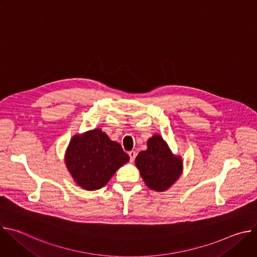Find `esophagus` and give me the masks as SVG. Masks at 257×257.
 I'll return each mask as SVG.
<instances>
[{"label": "esophagus", "mask_w": 257, "mask_h": 257, "mask_svg": "<svg viewBox=\"0 0 257 257\" xmlns=\"http://www.w3.org/2000/svg\"><path fill=\"white\" fill-rule=\"evenodd\" d=\"M128 155H129V157H130V161H131V162H133V161L135 160V158H136V155H137V154H136L134 151H131V152H129V153H128Z\"/></svg>", "instance_id": "1"}]
</instances>
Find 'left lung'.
I'll return each mask as SVG.
<instances>
[{"label": "left lung", "instance_id": "8db88e82", "mask_svg": "<svg viewBox=\"0 0 257 257\" xmlns=\"http://www.w3.org/2000/svg\"><path fill=\"white\" fill-rule=\"evenodd\" d=\"M148 149L140 152L135 165L149 188L158 192L168 190L183 172V160L174 155L164 138L155 134L148 140Z\"/></svg>", "mask_w": 257, "mask_h": 257}]
</instances>
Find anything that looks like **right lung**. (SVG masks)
Masks as SVG:
<instances>
[{
	"label": "right lung",
	"instance_id": "right-lung-1",
	"mask_svg": "<svg viewBox=\"0 0 257 257\" xmlns=\"http://www.w3.org/2000/svg\"><path fill=\"white\" fill-rule=\"evenodd\" d=\"M128 162L129 156L121 145L99 128L73 136L65 154V164L73 180L89 191L103 187Z\"/></svg>",
	"mask_w": 257,
	"mask_h": 257
}]
</instances>
